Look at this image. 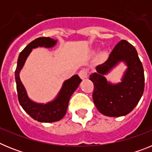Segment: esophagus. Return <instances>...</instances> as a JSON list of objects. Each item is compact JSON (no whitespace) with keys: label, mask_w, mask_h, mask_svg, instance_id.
<instances>
[{"label":"esophagus","mask_w":152,"mask_h":152,"mask_svg":"<svg viewBox=\"0 0 152 152\" xmlns=\"http://www.w3.org/2000/svg\"><path fill=\"white\" fill-rule=\"evenodd\" d=\"M78 75L81 79L87 78V77H88V70L85 69V68H84V69H82V70H80V72H79Z\"/></svg>","instance_id":"obj_1"}]
</instances>
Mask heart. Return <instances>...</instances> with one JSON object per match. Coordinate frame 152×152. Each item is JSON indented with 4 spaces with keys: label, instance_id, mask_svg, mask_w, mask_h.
Wrapping results in <instances>:
<instances>
[{
    "label": "heart",
    "instance_id": "b5f03b06",
    "mask_svg": "<svg viewBox=\"0 0 152 152\" xmlns=\"http://www.w3.org/2000/svg\"><path fill=\"white\" fill-rule=\"evenodd\" d=\"M104 56H105V53H104V52L101 53V55H100V56H101V57H103Z\"/></svg>",
    "mask_w": 152,
    "mask_h": 152
}]
</instances>
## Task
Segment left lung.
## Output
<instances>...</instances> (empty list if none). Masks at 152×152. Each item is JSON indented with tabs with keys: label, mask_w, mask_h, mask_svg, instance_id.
Masks as SVG:
<instances>
[{
	"label": "left lung",
	"mask_w": 152,
	"mask_h": 152,
	"mask_svg": "<svg viewBox=\"0 0 152 152\" xmlns=\"http://www.w3.org/2000/svg\"><path fill=\"white\" fill-rule=\"evenodd\" d=\"M120 61L128 68L122 82L117 85L108 83L103 76ZM96 72L90 76L94 84L93 100L97 110L107 116L117 117L132 111L142 97L145 88L143 66L137 51L126 40H121L114 47L104 63L96 67Z\"/></svg>",
	"instance_id": "obj_1"
}]
</instances>
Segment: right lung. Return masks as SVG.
Returning a JSON list of instances; mask_svg holds the SVG:
<instances>
[{"mask_svg":"<svg viewBox=\"0 0 152 152\" xmlns=\"http://www.w3.org/2000/svg\"><path fill=\"white\" fill-rule=\"evenodd\" d=\"M56 40L50 37H39L31 42L20 53L15 71L19 103L25 112L27 113L31 117L41 123H53L64 117L68 109L70 97L82 80L77 75H74L71 78L65 80L57 97L53 101L46 104L34 103L28 97L25 88L19 76L20 70L32 49L39 46L51 48L56 45Z\"/></svg>","mask_w":152,"mask_h":152,"instance_id":"right-lung-1","label":"right lung"}]
</instances>
